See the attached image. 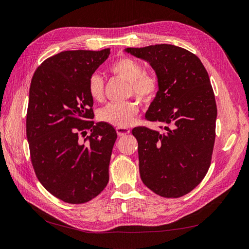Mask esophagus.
I'll return each mask as SVG.
<instances>
[{
	"mask_svg": "<svg viewBox=\"0 0 249 249\" xmlns=\"http://www.w3.org/2000/svg\"><path fill=\"white\" fill-rule=\"evenodd\" d=\"M129 132H130V130L127 129V128H122V127H118V128H117V133H118L119 137H123V136L128 135Z\"/></svg>",
	"mask_w": 249,
	"mask_h": 249,
	"instance_id": "34e87169",
	"label": "esophagus"
}]
</instances>
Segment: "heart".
Instances as JSON below:
<instances>
[{
    "mask_svg": "<svg viewBox=\"0 0 249 249\" xmlns=\"http://www.w3.org/2000/svg\"><path fill=\"white\" fill-rule=\"evenodd\" d=\"M112 74L128 82L127 94L133 95L143 102H149L158 90V80L155 75L144 72L139 62L130 58H121L109 66ZM87 90L94 101L104 97V82L99 74H92L87 83ZM140 111L139 102L129 100L121 103H109L99 111L100 121L116 127L129 126Z\"/></svg>",
    "mask_w": 249,
    "mask_h": 249,
    "instance_id": "obj_1",
    "label": "heart"
}]
</instances>
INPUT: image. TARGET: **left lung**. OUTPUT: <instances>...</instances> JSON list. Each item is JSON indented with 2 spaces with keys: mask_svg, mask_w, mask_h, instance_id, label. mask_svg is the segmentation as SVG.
Instances as JSON below:
<instances>
[{
  "mask_svg": "<svg viewBox=\"0 0 249 249\" xmlns=\"http://www.w3.org/2000/svg\"><path fill=\"white\" fill-rule=\"evenodd\" d=\"M150 64L159 90L145 119L163 131L139 126V169L143 183L164 197H180L196 188L212 163L216 104L208 73L196 54L182 47L158 44L126 48Z\"/></svg>",
  "mask_w": 249,
  "mask_h": 249,
  "instance_id": "1",
  "label": "left lung"
}]
</instances>
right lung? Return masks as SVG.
Listing matches in <instances>:
<instances>
[{
	"mask_svg": "<svg viewBox=\"0 0 249 249\" xmlns=\"http://www.w3.org/2000/svg\"><path fill=\"white\" fill-rule=\"evenodd\" d=\"M110 49L67 50L46 59L30 83L26 135L31 163L40 183L69 204H82L101 194L109 180L116 129L95 123L93 100L87 90L90 75ZM87 130L92 135L79 142Z\"/></svg>",
	"mask_w": 249,
	"mask_h": 249,
	"instance_id": "obj_1",
	"label": "right lung"
}]
</instances>
